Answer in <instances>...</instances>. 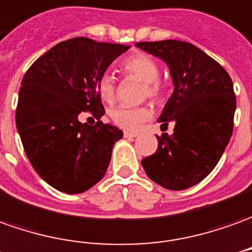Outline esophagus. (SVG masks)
<instances>
[{
	"instance_id": "obj_1",
	"label": "esophagus",
	"mask_w": 252,
	"mask_h": 252,
	"mask_svg": "<svg viewBox=\"0 0 252 252\" xmlns=\"http://www.w3.org/2000/svg\"><path fill=\"white\" fill-rule=\"evenodd\" d=\"M123 136L126 137V138H136L138 136V133H136V131H125Z\"/></svg>"
}]
</instances>
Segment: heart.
Listing matches in <instances>:
<instances>
[{"label":"heart","instance_id":"obj_1","mask_svg":"<svg viewBox=\"0 0 252 252\" xmlns=\"http://www.w3.org/2000/svg\"><path fill=\"white\" fill-rule=\"evenodd\" d=\"M121 70L126 76H133L143 82L141 97L152 101H162L166 94V88L159 79L160 67L152 56L147 53H133L121 62ZM98 94L105 103H112L115 100V82L109 74H103L97 82ZM111 119L125 130H136L140 125L148 121L152 111L147 105L140 107H116L111 111Z\"/></svg>","mask_w":252,"mask_h":252}]
</instances>
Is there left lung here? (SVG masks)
Wrapping results in <instances>:
<instances>
[{
    "instance_id": "obj_1",
    "label": "left lung",
    "mask_w": 252,
    "mask_h": 252,
    "mask_svg": "<svg viewBox=\"0 0 252 252\" xmlns=\"http://www.w3.org/2000/svg\"><path fill=\"white\" fill-rule=\"evenodd\" d=\"M169 65L174 92L159 122L174 133L158 136V149L141 160L147 176L171 190L190 188L220 162L233 131L236 96L226 70L189 42L136 43Z\"/></svg>"
}]
</instances>
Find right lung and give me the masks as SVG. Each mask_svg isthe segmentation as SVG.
I'll use <instances>...</instances> for the list:
<instances>
[{
  "label": "right lung",
  "instance_id": "right-lung-1",
  "mask_svg": "<svg viewBox=\"0 0 252 252\" xmlns=\"http://www.w3.org/2000/svg\"><path fill=\"white\" fill-rule=\"evenodd\" d=\"M129 48L78 36L55 45L24 74L17 131L31 166L57 190L82 193L105 174L123 133L100 121L105 111L97 82ZM81 112H90L96 125L79 123Z\"/></svg>",
  "mask_w": 252,
  "mask_h": 252
}]
</instances>
